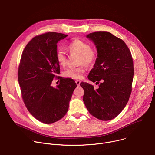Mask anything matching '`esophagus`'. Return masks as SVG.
<instances>
[{"mask_svg":"<svg viewBox=\"0 0 155 155\" xmlns=\"http://www.w3.org/2000/svg\"><path fill=\"white\" fill-rule=\"evenodd\" d=\"M75 83H76V84H77V86H79L80 85V83H81V81H80V80H76V81H75Z\"/></svg>","mask_w":155,"mask_h":155,"instance_id":"1","label":"esophagus"}]
</instances>
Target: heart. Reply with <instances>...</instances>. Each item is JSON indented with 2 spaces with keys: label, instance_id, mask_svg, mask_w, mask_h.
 <instances>
[{
  "label": "heart",
  "instance_id": "b5f03b06",
  "mask_svg": "<svg viewBox=\"0 0 155 155\" xmlns=\"http://www.w3.org/2000/svg\"><path fill=\"white\" fill-rule=\"evenodd\" d=\"M68 49L72 54H78V64H84V65L89 66L92 65L96 58V50L90 47V45L87 42L75 39L69 43L68 46ZM56 58L58 62L61 66H64L66 64V55L62 50L58 49L56 52ZM84 72L83 65H80L79 67L75 68H69L66 70L64 75L65 77L78 79L82 76Z\"/></svg>",
  "mask_w": 155,
  "mask_h": 155
}]
</instances>
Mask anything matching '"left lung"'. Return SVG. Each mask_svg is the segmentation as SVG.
<instances>
[{"label": "left lung", "mask_w": 155, "mask_h": 155, "mask_svg": "<svg viewBox=\"0 0 155 155\" xmlns=\"http://www.w3.org/2000/svg\"><path fill=\"white\" fill-rule=\"evenodd\" d=\"M86 38L94 43L97 53L87 78L99 85L95 90L89 83H81L83 100L93 117L102 121L112 120L124 109L131 93L134 76L131 53L121 39L108 32H94Z\"/></svg>", "instance_id": "obj_1"}]
</instances>
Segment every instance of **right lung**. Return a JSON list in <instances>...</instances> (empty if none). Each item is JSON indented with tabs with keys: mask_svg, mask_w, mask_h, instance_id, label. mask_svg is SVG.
Listing matches in <instances>:
<instances>
[{
	"mask_svg": "<svg viewBox=\"0 0 155 155\" xmlns=\"http://www.w3.org/2000/svg\"><path fill=\"white\" fill-rule=\"evenodd\" d=\"M67 36L57 32L36 36L22 53L18 75L22 97L31 114L43 123H53L64 117L77 87L72 79L61 77L59 84L51 86L60 73L57 43Z\"/></svg>",
	"mask_w": 155,
	"mask_h": 155,
	"instance_id": "right-lung-1",
	"label": "right lung"
}]
</instances>
